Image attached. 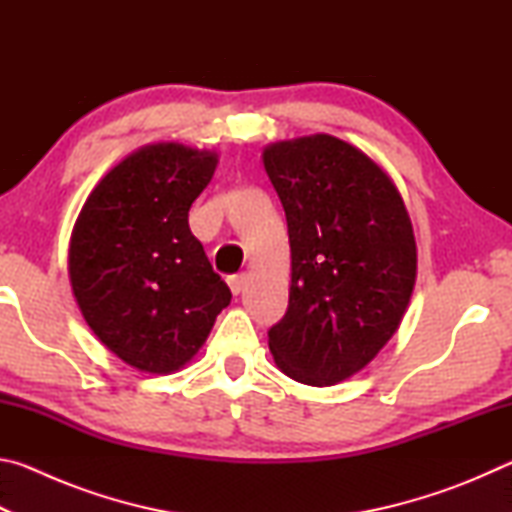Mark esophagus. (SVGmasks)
Segmentation results:
<instances>
[{
  "instance_id": "esophagus-1",
  "label": "esophagus",
  "mask_w": 512,
  "mask_h": 512,
  "mask_svg": "<svg viewBox=\"0 0 512 512\" xmlns=\"http://www.w3.org/2000/svg\"><path fill=\"white\" fill-rule=\"evenodd\" d=\"M246 282H248V275L246 273H237V275H230L228 277V287H230L232 293H235V296H239V293L244 291Z\"/></svg>"
}]
</instances>
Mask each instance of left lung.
Here are the masks:
<instances>
[{"instance_id":"8db88e82","label":"left lung","mask_w":512,"mask_h":512,"mask_svg":"<svg viewBox=\"0 0 512 512\" xmlns=\"http://www.w3.org/2000/svg\"><path fill=\"white\" fill-rule=\"evenodd\" d=\"M264 169L291 246L289 307L268 348L300 384H336L375 359L409 307L418 264L409 212L381 167L339 137L268 146Z\"/></svg>"}]
</instances>
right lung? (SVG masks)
<instances>
[{
	"label": "right lung",
	"mask_w": 512,
	"mask_h": 512,
	"mask_svg": "<svg viewBox=\"0 0 512 512\" xmlns=\"http://www.w3.org/2000/svg\"><path fill=\"white\" fill-rule=\"evenodd\" d=\"M216 155L153 144L94 187L69 244L85 323L128 366L171 372L194 357L232 293L189 230Z\"/></svg>",
	"instance_id": "right-lung-1"
}]
</instances>
